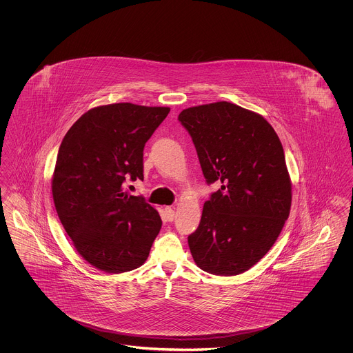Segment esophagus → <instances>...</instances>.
Wrapping results in <instances>:
<instances>
[{
	"label": "esophagus",
	"mask_w": 353,
	"mask_h": 353,
	"mask_svg": "<svg viewBox=\"0 0 353 353\" xmlns=\"http://www.w3.org/2000/svg\"><path fill=\"white\" fill-rule=\"evenodd\" d=\"M164 214H165V219H168L169 222L173 221L174 216H176L174 209H173V208H169V206H167V208L164 209Z\"/></svg>",
	"instance_id": "esophagus-1"
}]
</instances>
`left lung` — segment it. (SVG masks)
I'll return each instance as SVG.
<instances>
[{
	"instance_id": "obj_1",
	"label": "left lung",
	"mask_w": 353,
	"mask_h": 353,
	"mask_svg": "<svg viewBox=\"0 0 353 353\" xmlns=\"http://www.w3.org/2000/svg\"><path fill=\"white\" fill-rule=\"evenodd\" d=\"M208 184L221 189L203 203L188 236L200 269L238 275L259 262L281 234L291 209V180L282 143L262 115L229 101L183 110Z\"/></svg>"
}]
</instances>
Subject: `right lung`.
Here are the masks:
<instances>
[{"label":"right lung","mask_w":353,"mask_h":353,"mask_svg":"<svg viewBox=\"0 0 353 353\" xmlns=\"http://www.w3.org/2000/svg\"><path fill=\"white\" fill-rule=\"evenodd\" d=\"M169 107L105 104L78 119L59 147L51 179L54 205L74 248L101 271L140 268L161 229L159 212L124 192L143 180V151Z\"/></svg>","instance_id":"1"}]
</instances>
